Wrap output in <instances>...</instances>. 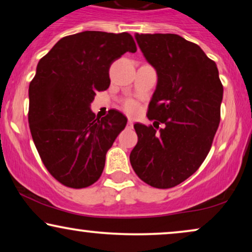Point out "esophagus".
<instances>
[{"label": "esophagus", "mask_w": 252, "mask_h": 252, "mask_svg": "<svg viewBox=\"0 0 252 252\" xmlns=\"http://www.w3.org/2000/svg\"><path fill=\"white\" fill-rule=\"evenodd\" d=\"M133 125H134L133 120H132V119H128V122H127V126H128V127H133Z\"/></svg>", "instance_id": "obj_1"}]
</instances>
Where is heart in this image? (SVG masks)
<instances>
[{
  "label": "heart",
  "instance_id": "b5f03b06",
  "mask_svg": "<svg viewBox=\"0 0 252 252\" xmlns=\"http://www.w3.org/2000/svg\"><path fill=\"white\" fill-rule=\"evenodd\" d=\"M124 109H125V111L128 113V115L136 116L140 111V105L139 103L135 101H128L125 104V106H124Z\"/></svg>",
  "mask_w": 252,
  "mask_h": 252
}]
</instances>
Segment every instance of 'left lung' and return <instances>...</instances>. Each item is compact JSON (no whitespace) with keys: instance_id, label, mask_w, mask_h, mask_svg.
<instances>
[{"instance_id":"left-lung-1","label":"left lung","mask_w":252,"mask_h":252,"mask_svg":"<svg viewBox=\"0 0 252 252\" xmlns=\"http://www.w3.org/2000/svg\"><path fill=\"white\" fill-rule=\"evenodd\" d=\"M143 56L157 71L148 119L135 124L133 170L151 187L166 189L194 174L208 156L220 123L223 88L216 63L197 44L177 34H135Z\"/></svg>"}]
</instances>
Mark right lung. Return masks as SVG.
Listing matches in <instances>:
<instances>
[{"mask_svg": "<svg viewBox=\"0 0 252 252\" xmlns=\"http://www.w3.org/2000/svg\"><path fill=\"white\" fill-rule=\"evenodd\" d=\"M135 51L128 33L85 31L61 39L37 63L29 88L30 129L44 166L62 185L85 188L101 177L127 118L117 110L95 118L91 103L109 88L113 62Z\"/></svg>", "mask_w": 252, "mask_h": 252, "instance_id": "1", "label": "right lung"}]
</instances>
